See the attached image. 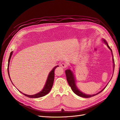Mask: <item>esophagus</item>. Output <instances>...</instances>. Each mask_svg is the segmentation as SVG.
I'll return each instance as SVG.
<instances>
[{"instance_id":"obj_1","label":"esophagus","mask_w":120,"mask_h":120,"mask_svg":"<svg viewBox=\"0 0 120 120\" xmlns=\"http://www.w3.org/2000/svg\"><path fill=\"white\" fill-rule=\"evenodd\" d=\"M60 66L61 67H63V68H67L68 67V64L66 62L60 64Z\"/></svg>"}]
</instances>
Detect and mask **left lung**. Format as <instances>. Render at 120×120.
<instances>
[{
  "label": "left lung",
  "instance_id": "8db88e82",
  "mask_svg": "<svg viewBox=\"0 0 120 120\" xmlns=\"http://www.w3.org/2000/svg\"><path fill=\"white\" fill-rule=\"evenodd\" d=\"M103 41H104V42L106 43V44L107 45V46L108 47V48L112 52V61H113V66H114V68H115V64H114V57H113V54H112V50L110 48V46L108 45V43L107 42V41H105V39H103ZM114 71H113V73H114ZM65 72H66V77H67V81L68 82V85H70V86H71V88L72 90V91H73L74 92V93H75L76 95L79 96V97H83V98H90L92 97H93V96H95L97 95H98V94L100 93L101 92L103 91V90L106 88V87L107 86L105 87V88L101 90V91H100V92L98 93L97 94H94V95H87V94H85L84 93H83L82 92H81L80 90H79L77 86H76L75 85V77H74V74L73 72H72V71H71V70H70V69H68V70H66V71H65Z\"/></svg>",
  "mask_w": 120,
  "mask_h": 120
}]
</instances>
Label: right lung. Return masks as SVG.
Listing matches in <instances>:
<instances>
[{"label":"right lung","mask_w":120,"mask_h":120,"mask_svg":"<svg viewBox=\"0 0 120 120\" xmlns=\"http://www.w3.org/2000/svg\"><path fill=\"white\" fill-rule=\"evenodd\" d=\"M12 54V52H11L10 56H9V57L8 59V75L10 79V76H9V70H8V67L9 65V62H10V60L11 59V56ZM57 67H59V66H56L54 68H53L51 71L49 72V74L48 75V79H47V80L45 83V85L44 86V88L40 92H39L38 93H37L35 94V95H26V94H23L22 92H21L20 91H19L23 95H24V96H26L28 98H40V97H42L45 96L46 95H47L49 92L50 90H51L52 86H53V81H54V70L56 68H57ZM11 80V79H10Z\"/></svg>","instance_id":"1"}]
</instances>
